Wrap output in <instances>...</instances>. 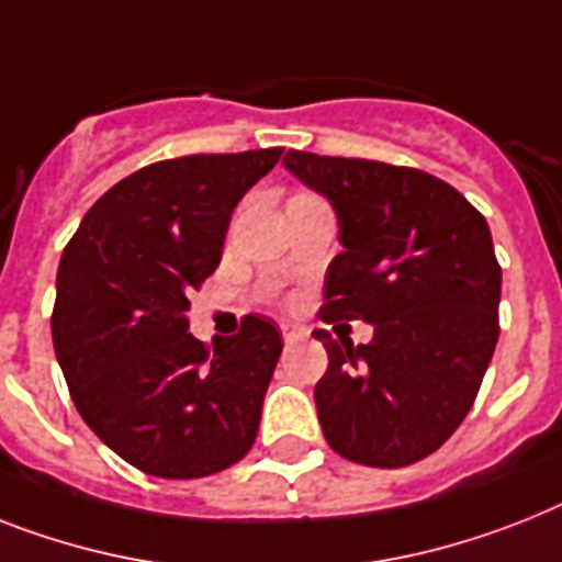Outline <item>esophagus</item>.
Instances as JSON below:
<instances>
[{
  "instance_id": "esophagus-1",
  "label": "esophagus",
  "mask_w": 562,
  "mask_h": 562,
  "mask_svg": "<svg viewBox=\"0 0 562 562\" xmlns=\"http://www.w3.org/2000/svg\"><path fill=\"white\" fill-rule=\"evenodd\" d=\"M282 340H285V344H294L296 340V331L291 326H282Z\"/></svg>"
}]
</instances>
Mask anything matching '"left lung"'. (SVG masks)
I'll use <instances>...</instances> for the list:
<instances>
[{"label":"left lung","mask_w":562,"mask_h":562,"mask_svg":"<svg viewBox=\"0 0 562 562\" xmlns=\"http://www.w3.org/2000/svg\"><path fill=\"white\" fill-rule=\"evenodd\" d=\"M337 213L344 250L321 317L367 321L369 344L331 340L314 386L328 447L369 468L436 453L471 413L499 337L503 268L485 216L413 167L289 149L282 158Z\"/></svg>","instance_id":"1"}]
</instances>
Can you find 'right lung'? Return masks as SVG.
<instances>
[{"mask_svg":"<svg viewBox=\"0 0 562 562\" xmlns=\"http://www.w3.org/2000/svg\"><path fill=\"white\" fill-rule=\"evenodd\" d=\"M280 155L149 164L100 195L63 250L52 337L71 401L149 476H210L257 439L280 331L248 314L210 349L190 335L187 308L216 271L234 207Z\"/></svg>","mask_w":562,"mask_h":562,"instance_id":"add662e5","label":"right lung"}]
</instances>
